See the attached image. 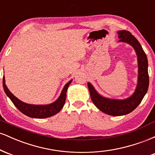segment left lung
Wrapping results in <instances>:
<instances>
[{
    "label": "left lung",
    "instance_id": "1",
    "mask_svg": "<svg viewBox=\"0 0 155 155\" xmlns=\"http://www.w3.org/2000/svg\"><path fill=\"white\" fill-rule=\"evenodd\" d=\"M117 33L120 38L119 42H125L132 46L138 57V84L134 93L124 100L106 98L99 95L91 84L87 83L90 97L93 104L101 111L111 116H122L133 111L140 104L147 92L149 82L148 60L141 45L129 31H120Z\"/></svg>",
    "mask_w": 155,
    "mask_h": 155
}]
</instances>
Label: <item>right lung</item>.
<instances>
[{"instance_id":"obj_1","label":"right lung","mask_w":155,"mask_h":155,"mask_svg":"<svg viewBox=\"0 0 155 155\" xmlns=\"http://www.w3.org/2000/svg\"><path fill=\"white\" fill-rule=\"evenodd\" d=\"M71 81L72 80H71L69 82H68L65 85L58 100L55 101L52 104L48 105H32L26 104V103L19 100L7 88L6 83H5L4 76L3 78V86L6 95L9 97L14 105L22 114H25L26 116L32 117V118L43 119L55 115L63 108L65 102V98H66L67 90Z\"/></svg>"}]
</instances>
